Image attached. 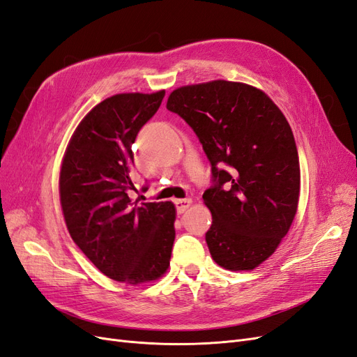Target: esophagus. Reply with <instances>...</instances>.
I'll list each match as a JSON object with an SVG mask.
<instances>
[{
	"label": "esophagus",
	"mask_w": 357,
	"mask_h": 357,
	"mask_svg": "<svg viewBox=\"0 0 357 357\" xmlns=\"http://www.w3.org/2000/svg\"><path fill=\"white\" fill-rule=\"evenodd\" d=\"M174 204H176V210L178 214L185 213L192 204V199L190 198H185V199H174Z\"/></svg>",
	"instance_id": "obj_1"
}]
</instances>
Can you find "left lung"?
Instances as JSON below:
<instances>
[{"instance_id":"8db88e82","label":"left lung","mask_w":357,"mask_h":357,"mask_svg":"<svg viewBox=\"0 0 357 357\" xmlns=\"http://www.w3.org/2000/svg\"><path fill=\"white\" fill-rule=\"evenodd\" d=\"M167 109L193 129L211 164L202 198L213 215L205 241L214 262L231 271L261 265L298 208L299 158L284 114L262 91L226 80L183 86Z\"/></svg>"}]
</instances>
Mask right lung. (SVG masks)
Returning a JSON list of instances; mask_svg holds the SVG:
<instances>
[{
  "mask_svg": "<svg viewBox=\"0 0 357 357\" xmlns=\"http://www.w3.org/2000/svg\"><path fill=\"white\" fill-rule=\"evenodd\" d=\"M165 91L119 93L86 114L62 160L59 193L73 241L102 274L139 284L169 266L174 204L132 202V144ZM142 190H147L143 186Z\"/></svg>",
  "mask_w": 357,
  "mask_h": 357,
  "instance_id": "1",
  "label": "right lung"
}]
</instances>
